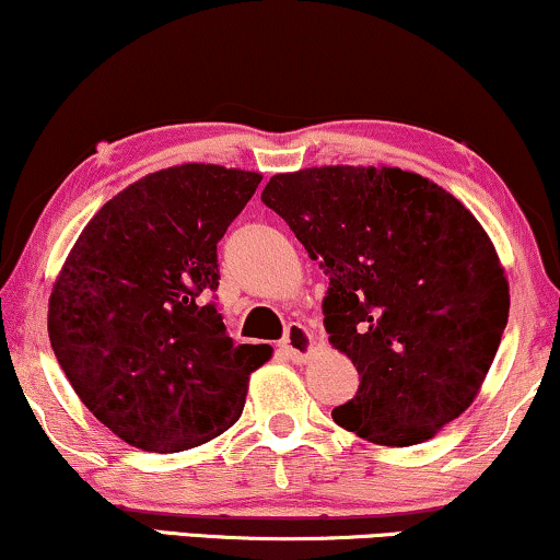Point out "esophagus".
Wrapping results in <instances>:
<instances>
[{
    "label": "esophagus",
    "mask_w": 560,
    "mask_h": 560,
    "mask_svg": "<svg viewBox=\"0 0 560 560\" xmlns=\"http://www.w3.org/2000/svg\"><path fill=\"white\" fill-rule=\"evenodd\" d=\"M312 345H314L312 332H308V329L303 327V324L293 322L291 327L285 329V337H282L280 350L288 358H291L293 363H303L308 358V353H312Z\"/></svg>",
    "instance_id": "1"
}]
</instances>
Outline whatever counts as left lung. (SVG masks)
<instances>
[{
	"instance_id": "1",
	"label": "left lung",
	"mask_w": 560,
	"mask_h": 560,
	"mask_svg": "<svg viewBox=\"0 0 560 560\" xmlns=\"http://www.w3.org/2000/svg\"><path fill=\"white\" fill-rule=\"evenodd\" d=\"M261 202L329 275V342L361 384L332 418L384 446L459 418L509 322L499 254L459 199L402 168L324 165L269 178Z\"/></svg>"
}]
</instances>
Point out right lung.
<instances>
[{
	"mask_svg": "<svg viewBox=\"0 0 560 560\" xmlns=\"http://www.w3.org/2000/svg\"><path fill=\"white\" fill-rule=\"evenodd\" d=\"M261 182L210 163L155 171L95 212L48 299V340L82 405L142 452L228 431L269 345H236L215 306L218 241Z\"/></svg>",
	"mask_w": 560,
	"mask_h": 560,
	"instance_id": "add662e5",
	"label": "right lung"
}]
</instances>
